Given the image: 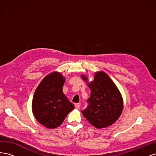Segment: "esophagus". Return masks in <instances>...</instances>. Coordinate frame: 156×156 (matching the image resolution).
<instances>
[{
    "label": "esophagus",
    "instance_id": "1",
    "mask_svg": "<svg viewBox=\"0 0 156 156\" xmlns=\"http://www.w3.org/2000/svg\"><path fill=\"white\" fill-rule=\"evenodd\" d=\"M80 106H81V104H80V103H75V108H77V109H79V108H80Z\"/></svg>",
    "mask_w": 156,
    "mask_h": 156
}]
</instances>
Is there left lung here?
I'll use <instances>...</instances> for the list:
<instances>
[{
	"label": "left lung",
	"mask_w": 156,
	"mask_h": 156,
	"mask_svg": "<svg viewBox=\"0 0 156 156\" xmlns=\"http://www.w3.org/2000/svg\"><path fill=\"white\" fill-rule=\"evenodd\" d=\"M81 77L91 90L87 100L88 106L82 111L83 116L96 128H104L114 124L124 108L123 98L115 83L102 71L94 73V79L90 82L84 75Z\"/></svg>",
	"instance_id": "obj_1"
}]
</instances>
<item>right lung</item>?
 I'll use <instances>...</instances> for the list:
<instances>
[{
    "instance_id": "right-lung-1",
    "label": "right lung",
    "mask_w": 156,
    "mask_h": 156,
    "mask_svg": "<svg viewBox=\"0 0 156 156\" xmlns=\"http://www.w3.org/2000/svg\"><path fill=\"white\" fill-rule=\"evenodd\" d=\"M66 78L62 73L53 72L42 79L33 96L32 111L36 120L49 129L62 124L74 105L63 93Z\"/></svg>"
}]
</instances>
